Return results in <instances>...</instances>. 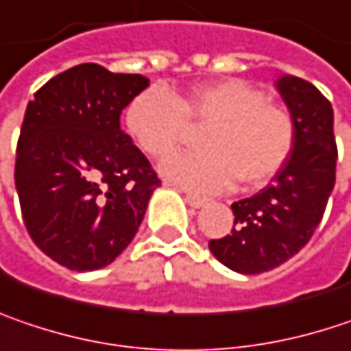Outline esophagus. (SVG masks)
<instances>
[{
	"instance_id": "obj_1",
	"label": "esophagus",
	"mask_w": 351,
	"mask_h": 351,
	"mask_svg": "<svg viewBox=\"0 0 351 351\" xmlns=\"http://www.w3.org/2000/svg\"><path fill=\"white\" fill-rule=\"evenodd\" d=\"M184 199H186V203H189L191 207H195V208L203 207V205H207L208 203V199L201 197V195H195V193H186V195H184Z\"/></svg>"
}]
</instances>
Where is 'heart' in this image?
<instances>
[{"label": "heart", "mask_w": 351, "mask_h": 351, "mask_svg": "<svg viewBox=\"0 0 351 351\" xmlns=\"http://www.w3.org/2000/svg\"><path fill=\"white\" fill-rule=\"evenodd\" d=\"M205 152L178 154L162 165V175L195 191H223L239 178L247 189L267 184L293 154L298 124L281 104L241 78L207 82L184 96L150 88L126 108V128L152 158H167L191 134L204 128Z\"/></svg>", "instance_id": "b5f03b06"}]
</instances>
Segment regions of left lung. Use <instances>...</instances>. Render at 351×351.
<instances>
[{"label":"left lung","instance_id":"obj_1","mask_svg":"<svg viewBox=\"0 0 351 351\" xmlns=\"http://www.w3.org/2000/svg\"><path fill=\"white\" fill-rule=\"evenodd\" d=\"M277 90L298 124L293 154L263 191L231 205V233L208 241L223 265L245 275L275 269L300 253L334 191L337 146L330 100L295 76H283Z\"/></svg>","mask_w":351,"mask_h":351}]
</instances>
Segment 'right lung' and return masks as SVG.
Segmentation results:
<instances>
[{"label": "right lung", "mask_w": 351, "mask_h": 351, "mask_svg": "<svg viewBox=\"0 0 351 351\" xmlns=\"http://www.w3.org/2000/svg\"><path fill=\"white\" fill-rule=\"evenodd\" d=\"M148 86L141 74L98 64L46 82L17 138L16 189L32 241L72 271L100 269L134 239L160 184L120 128V114Z\"/></svg>", "instance_id": "add662e5"}]
</instances>
